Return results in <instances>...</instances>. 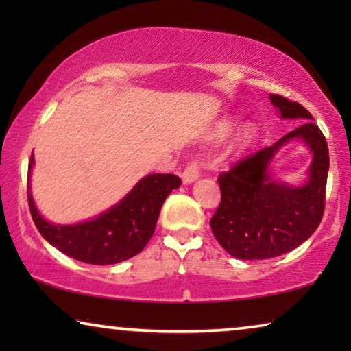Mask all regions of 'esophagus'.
I'll return each instance as SVG.
<instances>
[{
  "label": "esophagus",
  "mask_w": 351,
  "mask_h": 351,
  "mask_svg": "<svg viewBox=\"0 0 351 351\" xmlns=\"http://www.w3.org/2000/svg\"><path fill=\"white\" fill-rule=\"evenodd\" d=\"M198 176H199V165L197 161H192L187 165L186 170L182 171V182L192 184L198 180Z\"/></svg>",
  "instance_id": "34e87169"
}]
</instances>
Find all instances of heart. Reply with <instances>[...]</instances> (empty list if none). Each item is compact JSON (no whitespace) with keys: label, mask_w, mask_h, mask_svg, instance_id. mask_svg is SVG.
I'll return each instance as SVG.
<instances>
[{"label":"heart","mask_w":351,"mask_h":351,"mask_svg":"<svg viewBox=\"0 0 351 351\" xmlns=\"http://www.w3.org/2000/svg\"><path fill=\"white\" fill-rule=\"evenodd\" d=\"M234 123L232 122H224L221 125L218 127L217 130V139H226L228 136L234 132ZM254 138V130L251 127H245L241 130V133L239 136V139L235 142V150L237 152H241L245 150V148L251 144V141Z\"/></svg>","instance_id":"obj_1"}]
</instances>
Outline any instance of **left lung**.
<instances>
[{"label":"left lung","mask_w":351,"mask_h":351,"mask_svg":"<svg viewBox=\"0 0 351 351\" xmlns=\"http://www.w3.org/2000/svg\"><path fill=\"white\" fill-rule=\"evenodd\" d=\"M269 99L282 119L302 123L218 178L221 203L210 228L224 251L240 260H265L293 251L316 232L324 217L330 167L325 136L300 104L278 94ZM291 140L304 141L313 156L307 181L300 186L278 182L269 171L278 150Z\"/></svg>","instance_id":"obj_1"}]
</instances>
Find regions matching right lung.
Returning a JSON list of instances; mask_svg holds the SVG:
<instances>
[{
    "label": "right lung",
    "mask_w": 351,
    "mask_h": 351,
    "mask_svg": "<svg viewBox=\"0 0 351 351\" xmlns=\"http://www.w3.org/2000/svg\"><path fill=\"white\" fill-rule=\"evenodd\" d=\"M32 167L34 153L29 162L27 199L38 232L68 257L90 265H114L139 254L152 239L165 198L181 186L176 175H147L100 215L75 224H56L45 219L34 203Z\"/></svg>",
    "instance_id": "right-lung-1"
}]
</instances>
